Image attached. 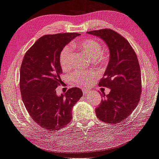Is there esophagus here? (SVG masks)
I'll list each match as a JSON object with an SVG mask.
<instances>
[{
	"mask_svg": "<svg viewBox=\"0 0 159 159\" xmlns=\"http://www.w3.org/2000/svg\"><path fill=\"white\" fill-rule=\"evenodd\" d=\"M82 92L84 95H86V94H89L90 92H91V90L89 89H86V88H84L82 89Z\"/></svg>",
	"mask_w": 159,
	"mask_h": 159,
	"instance_id": "esophagus-1",
	"label": "esophagus"
}]
</instances>
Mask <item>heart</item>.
<instances>
[{"label": "heart", "mask_w": 159, "mask_h": 159, "mask_svg": "<svg viewBox=\"0 0 159 159\" xmlns=\"http://www.w3.org/2000/svg\"><path fill=\"white\" fill-rule=\"evenodd\" d=\"M73 47H78L80 49L88 54V56L92 60H98L102 62H105L107 57L102 53V46L99 41L93 39H87L78 43H73ZM73 53V48L70 45H67L61 50L59 60L60 64L62 69H66L70 64L71 56ZM95 73H84L82 71H76L72 74L71 77L76 84L79 85H83L89 84L96 77Z\"/></svg>", "instance_id": "heart-1"}]
</instances>
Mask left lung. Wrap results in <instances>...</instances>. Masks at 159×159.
I'll use <instances>...</instances> for the list:
<instances>
[{"instance_id": "8db88e82", "label": "left lung", "mask_w": 159, "mask_h": 159, "mask_svg": "<svg viewBox=\"0 0 159 159\" xmlns=\"http://www.w3.org/2000/svg\"><path fill=\"white\" fill-rule=\"evenodd\" d=\"M87 33L101 38L110 51L109 62L99 86L111 91L106 96L103 94L104 99L95 108L96 115L105 123H121L131 115L141 98V75L137 55L128 41L114 30L103 29Z\"/></svg>"}]
</instances>
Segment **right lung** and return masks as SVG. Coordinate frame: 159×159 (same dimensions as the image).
<instances>
[{
    "mask_svg": "<svg viewBox=\"0 0 159 159\" xmlns=\"http://www.w3.org/2000/svg\"><path fill=\"white\" fill-rule=\"evenodd\" d=\"M76 33L45 35L25 53L20 72V89L26 109L33 120L49 131L58 130L72 119L73 106L82 96L79 88L69 89L58 96L62 73L60 64L61 50Z\"/></svg>",
    "mask_w": 159,
    "mask_h": 159,
    "instance_id": "right-lung-1",
    "label": "right lung"
}]
</instances>
